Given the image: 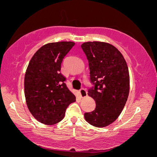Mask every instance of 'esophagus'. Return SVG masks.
<instances>
[{
    "instance_id": "1",
    "label": "esophagus",
    "mask_w": 157,
    "mask_h": 157,
    "mask_svg": "<svg viewBox=\"0 0 157 157\" xmlns=\"http://www.w3.org/2000/svg\"><path fill=\"white\" fill-rule=\"evenodd\" d=\"M79 93H80L81 97H82V98H84L87 96L86 90L85 89H83V88H82V89H80V91H79Z\"/></svg>"
}]
</instances>
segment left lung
<instances>
[{"mask_svg":"<svg viewBox=\"0 0 157 157\" xmlns=\"http://www.w3.org/2000/svg\"><path fill=\"white\" fill-rule=\"evenodd\" d=\"M94 85L88 94L96 101V108L84 113L88 123L104 127L113 123L121 113L129 93V73L123 55L111 44L86 42L81 45Z\"/></svg>","mask_w":157,"mask_h":157,"instance_id":"8db88e82","label":"left lung"}]
</instances>
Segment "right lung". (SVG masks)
<instances>
[{
	"mask_svg": "<svg viewBox=\"0 0 157 157\" xmlns=\"http://www.w3.org/2000/svg\"><path fill=\"white\" fill-rule=\"evenodd\" d=\"M75 43L47 44L30 61L24 78L25 97L30 112L40 123L53 125L61 121L76 97L61 74V63Z\"/></svg>",
	"mask_w": 157,
	"mask_h": 157,
	"instance_id": "obj_1",
	"label": "right lung"
}]
</instances>
